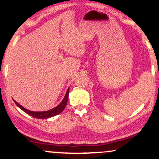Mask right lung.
<instances>
[{
    "label": "right lung",
    "mask_w": 159,
    "mask_h": 159,
    "mask_svg": "<svg viewBox=\"0 0 159 159\" xmlns=\"http://www.w3.org/2000/svg\"><path fill=\"white\" fill-rule=\"evenodd\" d=\"M69 93V88H68V90H67L64 98H63V99L62 100L61 102L57 106H56L55 107H54V108L46 111H33L27 110V109L25 108L23 106H21V105H19V104L17 102H16L14 99L13 101L14 102L16 103V105H17L20 109H21L23 111H25L26 114L30 115V116H34V117L35 118H37V119H47V118L52 117V116H56V115L61 114L62 111L64 110L66 106L67 101H68Z\"/></svg>",
    "instance_id": "obj_1"
}]
</instances>
